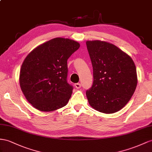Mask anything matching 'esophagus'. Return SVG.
I'll list each match as a JSON object with an SVG mask.
<instances>
[{"instance_id":"1","label":"esophagus","mask_w":152,"mask_h":152,"mask_svg":"<svg viewBox=\"0 0 152 152\" xmlns=\"http://www.w3.org/2000/svg\"><path fill=\"white\" fill-rule=\"evenodd\" d=\"M75 85V87H76V88H81V83H76Z\"/></svg>"}]
</instances>
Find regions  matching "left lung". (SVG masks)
<instances>
[{
  "label": "left lung",
  "mask_w": 152,
  "mask_h": 152,
  "mask_svg": "<svg viewBox=\"0 0 152 152\" xmlns=\"http://www.w3.org/2000/svg\"><path fill=\"white\" fill-rule=\"evenodd\" d=\"M94 81L87 91L90 105L97 111L113 114L126 105L137 84L136 67L132 58L110 43L86 42Z\"/></svg>",
  "instance_id": "1"
}]
</instances>
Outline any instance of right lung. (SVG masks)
<instances>
[{
  "mask_svg": "<svg viewBox=\"0 0 152 152\" xmlns=\"http://www.w3.org/2000/svg\"><path fill=\"white\" fill-rule=\"evenodd\" d=\"M80 46L76 41L58 37L37 46L26 57L19 83L33 107L53 112L67 104L73 89L67 81V60Z\"/></svg>",
  "mask_w": 152,
  "mask_h": 152,
  "instance_id": "right-lung-1",
  "label": "right lung"
}]
</instances>
